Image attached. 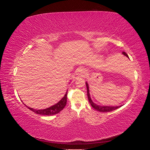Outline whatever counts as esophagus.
Returning a JSON list of instances; mask_svg holds the SVG:
<instances>
[{
	"mask_svg": "<svg viewBox=\"0 0 150 150\" xmlns=\"http://www.w3.org/2000/svg\"><path fill=\"white\" fill-rule=\"evenodd\" d=\"M86 74H87V72H86V71L84 69H83V68H79V69H78L76 71V74L81 77L86 76Z\"/></svg>",
	"mask_w": 150,
	"mask_h": 150,
	"instance_id": "34e87169",
	"label": "esophagus"
}]
</instances>
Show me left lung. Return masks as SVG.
Wrapping results in <instances>:
<instances>
[{
    "label": "left lung",
    "mask_w": 150,
    "mask_h": 150,
    "mask_svg": "<svg viewBox=\"0 0 150 150\" xmlns=\"http://www.w3.org/2000/svg\"><path fill=\"white\" fill-rule=\"evenodd\" d=\"M122 54H124L125 56H126V57H128V54H127L125 52H122ZM86 88H87V93H88V100H89V102L90 103L91 105L92 106V107L95 109V110L99 111V112H110V111H112L113 110H116V109L119 108L120 107H121L122 106H99V105H97V104H96L95 103H94L93 102V101L91 100V97H90V94H89V86H88V84L87 83H86Z\"/></svg>",
    "instance_id": "8db88e82"
}]
</instances>
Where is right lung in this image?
<instances>
[{"instance_id":"add662e5","label":"right lung","mask_w":150,"mask_h":150,"mask_svg":"<svg viewBox=\"0 0 150 150\" xmlns=\"http://www.w3.org/2000/svg\"><path fill=\"white\" fill-rule=\"evenodd\" d=\"M67 91L65 94L64 96L63 97L61 101H59L57 104H54V105L49 107L48 108L44 109V110H34L33 108H31L29 107H28L25 106L27 108H28L30 110L32 111H33L34 112L36 113L38 115H45V116H51L57 114V113L61 111H62L66 105V103H67Z\"/></svg>"}]
</instances>
